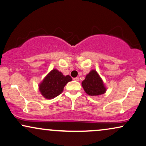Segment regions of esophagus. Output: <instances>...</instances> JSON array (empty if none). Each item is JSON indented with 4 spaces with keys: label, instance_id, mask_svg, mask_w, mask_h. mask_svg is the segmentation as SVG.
I'll return each mask as SVG.
<instances>
[{
    "label": "esophagus",
    "instance_id": "obj_1",
    "mask_svg": "<svg viewBox=\"0 0 146 146\" xmlns=\"http://www.w3.org/2000/svg\"><path fill=\"white\" fill-rule=\"evenodd\" d=\"M73 80L74 81H79V77H75V78H73Z\"/></svg>",
    "mask_w": 146,
    "mask_h": 146
}]
</instances>
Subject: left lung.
Masks as SVG:
<instances>
[{
	"label": "left lung",
	"mask_w": 146,
	"mask_h": 146,
	"mask_svg": "<svg viewBox=\"0 0 146 146\" xmlns=\"http://www.w3.org/2000/svg\"><path fill=\"white\" fill-rule=\"evenodd\" d=\"M82 85L86 93L90 96H97L104 94L106 91L102 79L95 70H92L86 75Z\"/></svg>",
	"instance_id": "8db88e82"
}]
</instances>
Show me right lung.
Here are the masks:
<instances>
[{
    "mask_svg": "<svg viewBox=\"0 0 146 146\" xmlns=\"http://www.w3.org/2000/svg\"><path fill=\"white\" fill-rule=\"evenodd\" d=\"M72 78L69 75L64 76L57 69H52L39 85L41 94L46 99H52L62 93L64 87Z\"/></svg>",
    "mask_w": 146,
    "mask_h": 146,
    "instance_id": "1",
    "label": "right lung"
}]
</instances>
